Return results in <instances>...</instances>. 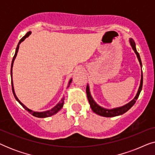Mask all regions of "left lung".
Returning <instances> with one entry per match:
<instances>
[{"mask_svg": "<svg viewBox=\"0 0 155 155\" xmlns=\"http://www.w3.org/2000/svg\"><path fill=\"white\" fill-rule=\"evenodd\" d=\"M130 44L131 46H132L133 51H135V54L137 55V58H138L140 64V66L142 68V62H141L140 56L138 52L137 51L136 48H135V41H133V39H130ZM143 72H142L140 84L138 91H137V94H136V96L135 97V98L133 99L132 101H130L128 104L123 106V107L114 108V109H104V108L100 107V106H99L96 102H95V101H94V99H92V96H91L90 92V88H89V85L87 84V88H86V93H87V96L89 103H90V104L91 109H92V111H94L95 114H98V115H99V116H104V117H114V116L122 115V114L126 113V111H128V110L130 109L133 105H134V104L135 103V101H136L137 99L138 98L140 93L141 90H142V87H143Z\"/></svg>", "mask_w": 155, "mask_h": 155, "instance_id": "1", "label": "left lung"}]
</instances>
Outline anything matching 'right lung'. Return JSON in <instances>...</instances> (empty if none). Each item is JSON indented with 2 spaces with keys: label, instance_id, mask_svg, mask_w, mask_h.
Instances as JSON below:
<instances>
[{
  "label": "right lung",
  "instance_id": "1",
  "mask_svg": "<svg viewBox=\"0 0 155 155\" xmlns=\"http://www.w3.org/2000/svg\"><path fill=\"white\" fill-rule=\"evenodd\" d=\"M31 32V31H28L26 34V35H25L24 37H23L22 39H21L20 40V41H19V43L18 44V46H17L16 48V51H15V54L14 56H13V58H12V64H11V70H10V75H11V84H12V92H13V94H14V97L15 98V99L17 101H18L19 103L21 105H22V107L24 108V109L25 110H27V111H29V113H30L31 114H32V115L34 116H35V117H37V118H46V117H49V116H53L54 115V114H56L57 112H58L59 110H60L61 108L63 107V104H64V97H63V99H61V100L59 101V103L57 104L56 107H54L53 109H51V110H48V111H42V112H37V111H32V110L29 109L27 108V107H25V106L21 102V101L19 100L18 97H17L15 93V91H14V87H13V82H12V66H13V63H14V61L15 59L16 58V56L17 54H18V49H19V46H20V44H21V42L24 41V40L26 39L27 37H28L29 35H30V34ZM72 82V79L70 80L69 82H68V87L70 86V84H71Z\"/></svg>",
  "mask_w": 155,
  "mask_h": 155
}]
</instances>
